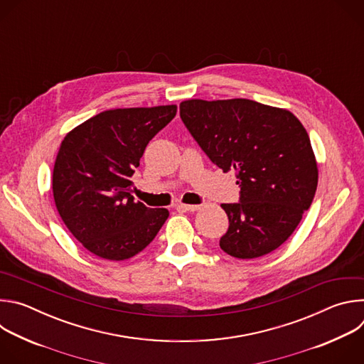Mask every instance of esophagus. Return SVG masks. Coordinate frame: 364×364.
<instances>
[{"instance_id": "esophagus-1", "label": "esophagus", "mask_w": 364, "mask_h": 364, "mask_svg": "<svg viewBox=\"0 0 364 364\" xmlns=\"http://www.w3.org/2000/svg\"><path fill=\"white\" fill-rule=\"evenodd\" d=\"M177 209L178 210H184V212H197L198 209H200V205H197V204H178L177 205Z\"/></svg>"}]
</instances>
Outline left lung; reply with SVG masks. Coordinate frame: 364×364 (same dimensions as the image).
Returning a JSON list of instances; mask_svg holds the SVG:
<instances>
[{"mask_svg": "<svg viewBox=\"0 0 364 364\" xmlns=\"http://www.w3.org/2000/svg\"><path fill=\"white\" fill-rule=\"evenodd\" d=\"M180 117L212 163L225 173L233 168L239 180V203L222 204L229 218L222 250L253 259L279 247L318 184L316 155L299 119L250 99H188L180 103Z\"/></svg>", "mask_w": 364, "mask_h": 364, "instance_id": "left-lung-1", "label": "left lung"}]
</instances>
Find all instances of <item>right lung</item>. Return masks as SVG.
Segmentation results:
<instances>
[{
	"label": "right lung",
	"mask_w": 364,
	"mask_h": 364,
	"mask_svg": "<svg viewBox=\"0 0 364 364\" xmlns=\"http://www.w3.org/2000/svg\"><path fill=\"white\" fill-rule=\"evenodd\" d=\"M176 114V105L111 109L62 141L53 168L55 203L66 228L93 255L129 259L166 223L167 209L134 201L131 177L148 142Z\"/></svg>",
	"instance_id": "1"
}]
</instances>
